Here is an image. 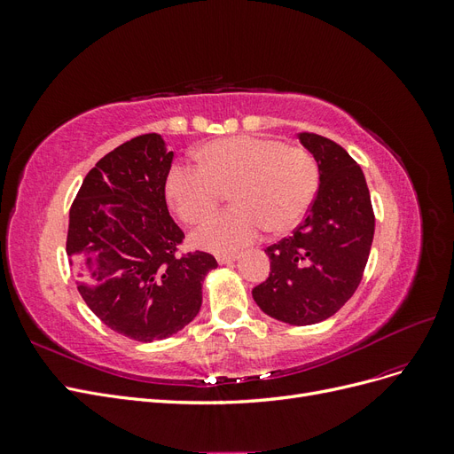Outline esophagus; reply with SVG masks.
Instances as JSON below:
<instances>
[{"label": "esophagus", "instance_id": "34e87169", "mask_svg": "<svg viewBox=\"0 0 454 454\" xmlns=\"http://www.w3.org/2000/svg\"><path fill=\"white\" fill-rule=\"evenodd\" d=\"M237 259H239L237 254H222V255H217V263L219 265H229V263H232V261H237Z\"/></svg>", "mask_w": 454, "mask_h": 454}]
</instances>
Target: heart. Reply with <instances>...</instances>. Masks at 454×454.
I'll list each match as a JSON object with an SVG mask.
<instances>
[{
  "mask_svg": "<svg viewBox=\"0 0 454 454\" xmlns=\"http://www.w3.org/2000/svg\"><path fill=\"white\" fill-rule=\"evenodd\" d=\"M200 167L174 164L167 199L182 222L193 225L210 215L231 191L235 206L212 215L193 242L215 254L235 252L261 231L284 235L295 229L318 195L320 164L310 149L277 138L231 136L197 151Z\"/></svg>",
  "mask_w": 454,
  "mask_h": 454,
  "instance_id": "obj_1",
  "label": "heart"
}]
</instances>
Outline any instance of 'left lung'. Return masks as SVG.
<instances>
[{"label":"left lung","instance_id":"1","mask_svg":"<svg viewBox=\"0 0 454 454\" xmlns=\"http://www.w3.org/2000/svg\"><path fill=\"white\" fill-rule=\"evenodd\" d=\"M320 164V189L292 237L269 246L270 274L252 290L259 309L294 325L333 316L358 290L375 232L365 176L345 149L299 134Z\"/></svg>","mask_w":454,"mask_h":454}]
</instances>
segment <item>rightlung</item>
I'll return each mask as SVG.
<instances>
[{"label":"right lung","mask_w":454,"mask_h":454,"mask_svg":"<svg viewBox=\"0 0 454 454\" xmlns=\"http://www.w3.org/2000/svg\"><path fill=\"white\" fill-rule=\"evenodd\" d=\"M159 134H142L94 164L70 208L66 252L87 307L134 340L167 339L195 318L212 254L180 252L168 214L172 167Z\"/></svg>","instance_id":"right-lung-1"}]
</instances>
